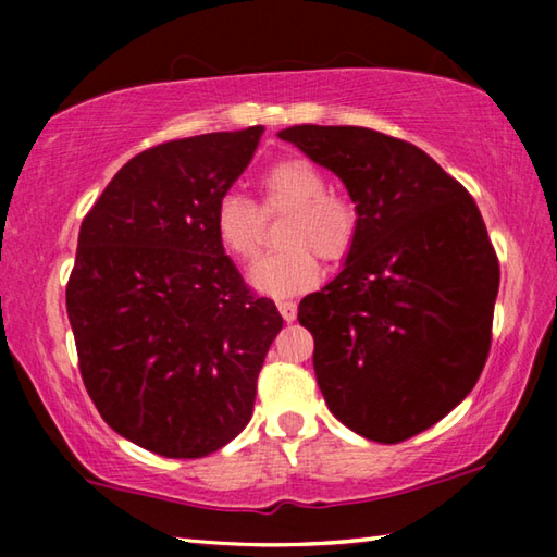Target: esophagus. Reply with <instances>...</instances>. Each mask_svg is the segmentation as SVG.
Segmentation results:
<instances>
[{"mask_svg": "<svg viewBox=\"0 0 557 557\" xmlns=\"http://www.w3.org/2000/svg\"><path fill=\"white\" fill-rule=\"evenodd\" d=\"M277 309H280V314H282V319H285V322H295V319H297L295 301H277Z\"/></svg>", "mask_w": 557, "mask_h": 557, "instance_id": "esophagus-1", "label": "esophagus"}]
</instances>
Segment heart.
<instances>
[{
  "instance_id": "1",
  "label": "heart",
  "mask_w": 557,
  "mask_h": 557,
  "mask_svg": "<svg viewBox=\"0 0 557 557\" xmlns=\"http://www.w3.org/2000/svg\"><path fill=\"white\" fill-rule=\"evenodd\" d=\"M262 211H287L280 240L287 245L260 258L250 270L252 287L270 297H292L319 282V260L338 262L351 252L358 211L348 196L326 188L322 169L305 157H285L260 174ZM262 215L240 194H223L213 209V231L235 260H252L260 248Z\"/></svg>"
}]
</instances>
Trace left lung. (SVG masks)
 Wrapping results in <instances>:
<instances>
[{
	"label": "left lung",
	"mask_w": 557,
	"mask_h": 557,
	"mask_svg": "<svg viewBox=\"0 0 557 557\" xmlns=\"http://www.w3.org/2000/svg\"><path fill=\"white\" fill-rule=\"evenodd\" d=\"M280 139L342 178L358 211L344 270L299 301L329 410L395 445L474 388L492 346L498 260L474 199L435 159L369 127L295 125Z\"/></svg>",
	"instance_id": "8db88e82"
}]
</instances>
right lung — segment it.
I'll return each mask as SVG.
<instances>
[{
  "mask_svg": "<svg viewBox=\"0 0 557 557\" xmlns=\"http://www.w3.org/2000/svg\"><path fill=\"white\" fill-rule=\"evenodd\" d=\"M262 125L174 139L132 157L81 223L65 287L78 366L108 425L172 459H199L252 418L282 329L213 231Z\"/></svg>",
  "mask_w": 557,
  "mask_h": 557,
  "instance_id": "add662e5",
  "label": "right lung"
}]
</instances>
